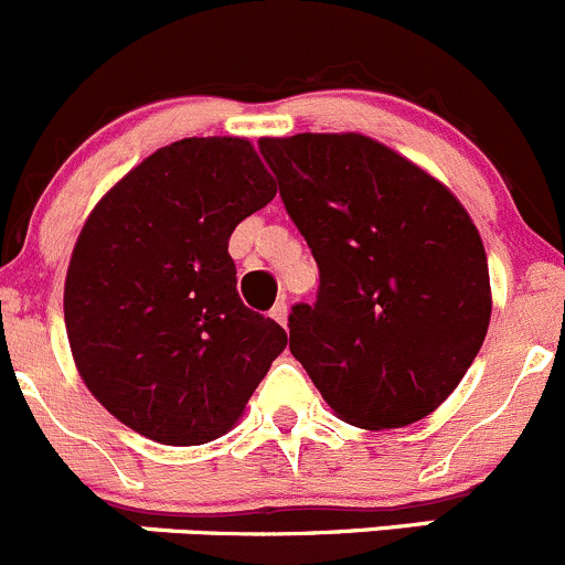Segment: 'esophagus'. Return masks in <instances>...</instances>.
<instances>
[{"instance_id":"34e87169","label":"esophagus","mask_w":565,"mask_h":565,"mask_svg":"<svg viewBox=\"0 0 565 565\" xmlns=\"http://www.w3.org/2000/svg\"><path fill=\"white\" fill-rule=\"evenodd\" d=\"M271 318H275V321H280L285 327V323H288V301L285 299L277 301V305L271 307Z\"/></svg>"}]
</instances>
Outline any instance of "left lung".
I'll return each instance as SVG.
<instances>
[{"label": "left lung", "mask_w": 565, "mask_h": 565, "mask_svg": "<svg viewBox=\"0 0 565 565\" xmlns=\"http://www.w3.org/2000/svg\"><path fill=\"white\" fill-rule=\"evenodd\" d=\"M258 148L318 266L316 301L290 307V354L351 426L382 431L431 415L489 329V266L467 211L362 134Z\"/></svg>", "instance_id": "8db88e82"}]
</instances>
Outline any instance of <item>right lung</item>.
Returning <instances> with one entry per match:
<instances>
[{
  "label": "right lung",
  "instance_id": "add662e5",
  "mask_svg": "<svg viewBox=\"0 0 565 565\" xmlns=\"http://www.w3.org/2000/svg\"><path fill=\"white\" fill-rule=\"evenodd\" d=\"M275 192L247 139L192 137L95 205L68 266L65 329L87 390L142 437L203 445L231 431L288 343L244 305L227 253Z\"/></svg>",
  "mask_w": 565,
  "mask_h": 565
}]
</instances>
